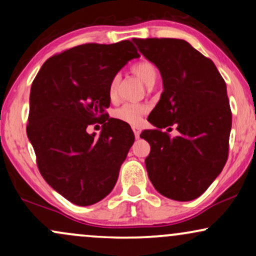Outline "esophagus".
Masks as SVG:
<instances>
[{
	"instance_id": "1",
	"label": "esophagus",
	"mask_w": 256,
	"mask_h": 256,
	"mask_svg": "<svg viewBox=\"0 0 256 256\" xmlns=\"http://www.w3.org/2000/svg\"><path fill=\"white\" fill-rule=\"evenodd\" d=\"M132 130H134V136H136V138L140 137V128H138V126H132Z\"/></svg>"
}]
</instances>
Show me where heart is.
Listing matches in <instances>:
<instances>
[{
	"instance_id": "1",
	"label": "heart",
	"mask_w": 256,
	"mask_h": 256,
	"mask_svg": "<svg viewBox=\"0 0 256 256\" xmlns=\"http://www.w3.org/2000/svg\"><path fill=\"white\" fill-rule=\"evenodd\" d=\"M132 71L136 73L138 77L142 79L146 85L155 83V80H156L158 78V72L155 66L146 60H140L134 64V66H132ZM118 84L119 76H114L110 83V88H108V95H110V98H116ZM146 112V106L140 104H128L114 110L113 116L116 119L122 120V122H128V124L137 125L140 122L142 116H144Z\"/></svg>"
}]
</instances>
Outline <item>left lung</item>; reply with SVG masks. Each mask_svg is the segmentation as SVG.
Listing matches in <instances>:
<instances>
[{"label": "left lung", "instance_id": "1", "mask_svg": "<svg viewBox=\"0 0 256 256\" xmlns=\"http://www.w3.org/2000/svg\"><path fill=\"white\" fill-rule=\"evenodd\" d=\"M134 42L158 67L164 85L148 116L158 128L140 134L150 144L148 177L165 198L192 201L208 189L228 160L232 116L226 84L213 61L183 40ZM172 124L180 132L176 138L160 130Z\"/></svg>", "mask_w": 256, "mask_h": 256}]
</instances>
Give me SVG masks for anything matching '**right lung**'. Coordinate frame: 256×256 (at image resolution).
<instances>
[{
	"label": "right lung",
	"mask_w": 256,
	"mask_h": 256,
	"mask_svg": "<svg viewBox=\"0 0 256 256\" xmlns=\"http://www.w3.org/2000/svg\"><path fill=\"white\" fill-rule=\"evenodd\" d=\"M130 40L86 43L49 58L32 82L26 128L40 174L72 204L90 206L113 190L134 142L128 122L110 118L108 88L128 61ZM102 124L98 138L87 134Z\"/></svg>",
	"instance_id": "add662e5"
}]
</instances>
